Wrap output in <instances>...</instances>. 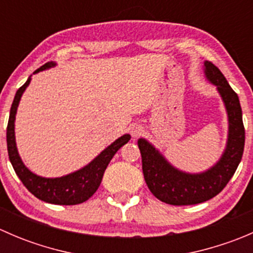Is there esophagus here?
Segmentation results:
<instances>
[{"instance_id":"34e87169","label":"esophagus","mask_w":253,"mask_h":253,"mask_svg":"<svg viewBox=\"0 0 253 253\" xmlns=\"http://www.w3.org/2000/svg\"><path fill=\"white\" fill-rule=\"evenodd\" d=\"M129 132H131L133 138H138V137L143 133V127L141 125H132V126L129 127Z\"/></svg>"}]
</instances>
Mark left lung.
<instances>
[{"label": "left lung", "mask_w": 253, "mask_h": 253, "mask_svg": "<svg viewBox=\"0 0 253 253\" xmlns=\"http://www.w3.org/2000/svg\"><path fill=\"white\" fill-rule=\"evenodd\" d=\"M205 77L216 86L228 115V138L218 162L202 172H186L175 168L145 138L138 139L142 169L150 192L162 202L172 206H190L206 202L223 191L235 174L245 147V128L239 96L216 66L203 65Z\"/></svg>", "instance_id": "obj_1"}]
</instances>
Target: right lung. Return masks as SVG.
Returning <instances> with one entry per match:
<instances>
[{"instance_id": "add662e5", "label": "right lung", "mask_w": 253, "mask_h": 253, "mask_svg": "<svg viewBox=\"0 0 253 253\" xmlns=\"http://www.w3.org/2000/svg\"><path fill=\"white\" fill-rule=\"evenodd\" d=\"M55 62H47L38 68L33 75L55 67ZM30 81H32V76L18 89L13 103H12L11 111H9L8 126H7V149H8V157L12 167L23 185L28 188V191L44 202L60 206H73L85 202L96 192L100 186L104 172H105L112 157L116 154V152L122 145H125L131 139V136L126 133L117 138L109 147H106L100 154L96 155L89 164H86L82 169L71 172V174L63 175L61 177H42V176L34 174L23 163L22 158L18 153L16 134H14L16 133L14 122H16L18 105H19L23 93L30 84Z\"/></svg>"}]
</instances>
